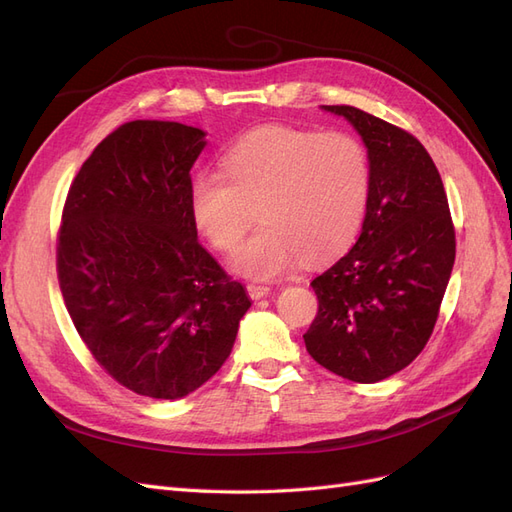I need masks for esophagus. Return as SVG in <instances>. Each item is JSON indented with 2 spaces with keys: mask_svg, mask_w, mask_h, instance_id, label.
I'll use <instances>...</instances> for the list:
<instances>
[{
  "mask_svg": "<svg viewBox=\"0 0 512 512\" xmlns=\"http://www.w3.org/2000/svg\"><path fill=\"white\" fill-rule=\"evenodd\" d=\"M245 288H247V294H250L252 299H262L271 292V286H265V284H247Z\"/></svg>",
  "mask_w": 512,
  "mask_h": 512,
  "instance_id": "1",
  "label": "esophagus"
}]
</instances>
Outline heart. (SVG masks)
I'll return each mask as SVG.
<instances>
[{"instance_id":"heart-1","label":"heart","mask_w":512,"mask_h":512,"mask_svg":"<svg viewBox=\"0 0 512 512\" xmlns=\"http://www.w3.org/2000/svg\"><path fill=\"white\" fill-rule=\"evenodd\" d=\"M369 153L348 132L286 126L247 134L224 158V175L192 181L196 228L220 252H235L247 228L262 226L232 258L235 271L273 280L305 256L329 260L348 250L365 218Z\"/></svg>"}]
</instances>
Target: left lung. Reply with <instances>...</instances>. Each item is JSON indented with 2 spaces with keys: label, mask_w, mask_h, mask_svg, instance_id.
Returning <instances> with one entry per match:
<instances>
[{
  "label": "left lung",
  "mask_w": 512,
  "mask_h": 512,
  "mask_svg": "<svg viewBox=\"0 0 512 512\" xmlns=\"http://www.w3.org/2000/svg\"><path fill=\"white\" fill-rule=\"evenodd\" d=\"M324 111L361 134L371 190L359 239L312 282L318 314L303 339L322 367L371 384L408 367L429 342L453 271L455 226L418 138L356 106Z\"/></svg>",
  "instance_id": "8db88e82"
}]
</instances>
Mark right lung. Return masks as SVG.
<instances>
[{"label":"right lung","instance_id":"1","mask_svg":"<svg viewBox=\"0 0 512 512\" xmlns=\"http://www.w3.org/2000/svg\"><path fill=\"white\" fill-rule=\"evenodd\" d=\"M205 132L128 121L72 179L57 280L96 363L126 389L179 399L218 374L250 309L245 288L198 243L190 168Z\"/></svg>","mask_w":512,"mask_h":512}]
</instances>
